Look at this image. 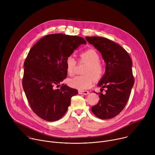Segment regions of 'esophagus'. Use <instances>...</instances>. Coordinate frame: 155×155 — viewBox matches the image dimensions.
Here are the masks:
<instances>
[{"label":"esophagus","mask_w":155,"mask_h":155,"mask_svg":"<svg viewBox=\"0 0 155 155\" xmlns=\"http://www.w3.org/2000/svg\"><path fill=\"white\" fill-rule=\"evenodd\" d=\"M78 93H79L80 94L87 95L90 93H89V91H78Z\"/></svg>","instance_id":"esophagus-1"}]
</instances>
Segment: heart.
Wrapping results in <instances>:
<instances>
[{"instance_id": "obj_1", "label": "heart", "mask_w": 155, "mask_h": 155, "mask_svg": "<svg viewBox=\"0 0 155 155\" xmlns=\"http://www.w3.org/2000/svg\"><path fill=\"white\" fill-rule=\"evenodd\" d=\"M81 60L86 61L88 65L84 70V75L76 76L69 80L68 83L72 87L79 90H85L91 87L94 83V78H101L104 74V68L100 63V56L93 49H88L80 53ZM76 65V60L72 56H69L65 60V69L68 74L72 75ZM92 75L91 76V75Z\"/></svg>"}]
</instances>
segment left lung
I'll use <instances>...</instances> for the list:
<instances>
[{
  "mask_svg": "<svg viewBox=\"0 0 155 155\" xmlns=\"http://www.w3.org/2000/svg\"><path fill=\"white\" fill-rule=\"evenodd\" d=\"M85 38L101 53L106 63L105 74L97 84L102 87L101 91L105 88V93H98L99 102L91 111L101 119L114 118L124 109L134 86L132 60L123 47L112 40L100 37Z\"/></svg>",
  "mask_w": 155,
  "mask_h": 155,
  "instance_id": "8db88e82",
  "label": "left lung"
}]
</instances>
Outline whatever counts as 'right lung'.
I'll return each instance as SVG.
<instances>
[{
    "label": "right lung",
    "instance_id": "add662e5",
    "mask_svg": "<svg viewBox=\"0 0 155 155\" xmlns=\"http://www.w3.org/2000/svg\"><path fill=\"white\" fill-rule=\"evenodd\" d=\"M85 40L62 34L47 35L30 50L24 63L23 87L33 112L48 121H57L67 112L77 90L62 84L67 77L65 60Z\"/></svg>",
    "mask_w": 155,
    "mask_h": 155
}]
</instances>
